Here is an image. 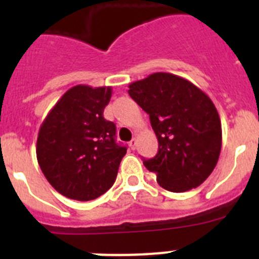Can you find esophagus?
<instances>
[{"mask_svg":"<svg viewBox=\"0 0 259 259\" xmlns=\"http://www.w3.org/2000/svg\"><path fill=\"white\" fill-rule=\"evenodd\" d=\"M130 146H131L132 150L136 149V139H132V140L130 141Z\"/></svg>","mask_w":259,"mask_h":259,"instance_id":"1","label":"esophagus"}]
</instances>
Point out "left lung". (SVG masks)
<instances>
[{
	"label": "left lung",
	"mask_w": 259,
	"mask_h": 259,
	"mask_svg": "<svg viewBox=\"0 0 259 259\" xmlns=\"http://www.w3.org/2000/svg\"><path fill=\"white\" fill-rule=\"evenodd\" d=\"M130 96L145 113L158 139V153L143 159L166 191L197 188L217 166L222 124L212 101L188 80L155 72L130 84Z\"/></svg>",
	"instance_id": "8db88e82"
}]
</instances>
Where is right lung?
Here are the masks:
<instances>
[{
    "mask_svg": "<svg viewBox=\"0 0 259 259\" xmlns=\"http://www.w3.org/2000/svg\"><path fill=\"white\" fill-rule=\"evenodd\" d=\"M110 87L75 85L54 105L38 131L36 154L52 187L65 197L91 201L113 187L127 146L104 118Z\"/></svg>",
    "mask_w": 259,
    "mask_h": 259,
    "instance_id": "1",
    "label": "right lung"
}]
</instances>
